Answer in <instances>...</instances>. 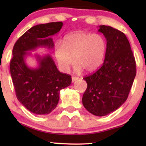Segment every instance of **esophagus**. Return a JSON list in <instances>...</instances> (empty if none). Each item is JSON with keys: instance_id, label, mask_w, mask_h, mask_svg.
<instances>
[{"instance_id": "34e87169", "label": "esophagus", "mask_w": 146, "mask_h": 146, "mask_svg": "<svg viewBox=\"0 0 146 146\" xmlns=\"http://www.w3.org/2000/svg\"><path fill=\"white\" fill-rule=\"evenodd\" d=\"M78 77H75V76H73L72 77V82H75V81H77V80H78Z\"/></svg>"}]
</instances>
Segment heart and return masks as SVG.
<instances>
[{"label":"heart","mask_w":146,"mask_h":146,"mask_svg":"<svg viewBox=\"0 0 146 146\" xmlns=\"http://www.w3.org/2000/svg\"><path fill=\"white\" fill-rule=\"evenodd\" d=\"M106 48V40L103 35L78 31L65 36L62 45H56L55 56L64 72L68 71L74 61L75 71L84 68L92 71L102 64Z\"/></svg>","instance_id":"1"}]
</instances>
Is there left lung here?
Returning a JSON list of instances; mask_svg holds the SVG:
<instances>
[{"mask_svg":"<svg viewBox=\"0 0 146 146\" xmlns=\"http://www.w3.org/2000/svg\"><path fill=\"white\" fill-rule=\"evenodd\" d=\"M98 31L106 39V53L101 67L83 78L87 88L82 104L90 113L102 117L126 101L136 76V62L124 33L105 25H100Z\"/></svg>","mask_w":146,"mask_h":146,"instance_id":"8db88e82","label":"left lung"}]
</instances>
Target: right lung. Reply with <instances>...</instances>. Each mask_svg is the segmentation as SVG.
I'll return each instance as SVG.
<instances>
[{"mask_svg":"<svg viewBox=\"0 0 146 146\" xmlns=\"http://www.w3.org/2000/svg\"><path fill=\"white\" fill-rule=\"evenodd\" d=\"M62 22H53L33 26L20 37L13 48L10 73L16 98L27 110L36 115H47L56 108L60 91L71 84L70 75L60 73L49 55L37 56L38 67H28L25 56L39 46L53 48L50 38L58 33Z\"/></svg>","mask_w":146,"mask_h":146,"instance_id":"obj_1","label":"right lung"}]
</instances>
